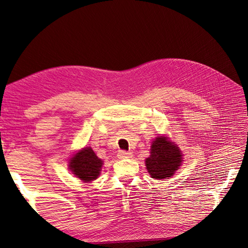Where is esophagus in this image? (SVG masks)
Listing matches in <instances>:
<instances>
[{"label":"esophagus","instance_id":"34e87169","mask_svg":"<svg viewBox=\"0 0 248 248\" xmlns=\"http://www.w3.org/2000/svg\"><path fill=\"white\" fill-rule=\"evenodd\" d=\"M118 157L120 159L130 158V157H132V153L131 152H125V151H119L118 152Z\"/></svg>","mask_w":248,"mask_h":248}]
</instances>
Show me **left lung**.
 Here are the masks:
<instances>
[{
  "label": "left lung",
  "instance_id": "left-lung-1",
  "mask_svg": "<svg viewBox=\"0 0 248 248\" xmlns=\"http://www.w3.org/2000/svg\"><path fill=\"white\" fill-rule=\"evenodd\" d=\"M182 154L179 147L166 137H158L152 144L151 156L146 158V169L152 178H169L181 165Z\"/></svg>",
  "mask_w": 248,
  "mask_h": 248
}]
</instances>
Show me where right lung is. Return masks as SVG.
<instances>
[{
	"label": "right lung",
	"mask_w": 248,
	"mask_h": 248,
	"mask_svg": "<svg viewBox=\"0 0 248 248\" xmlns=\"http://www.w3.org/2000/svg\"><path fill=\"white\" fill-rule=\"evenodd\" d=\"M103 161L98 158L91 147H85L79 151L70 159L69 167L74 174L83 182H90L100 175Z\"/></svg>",
	"instance_id": "obj_1"
}]
</instances>
